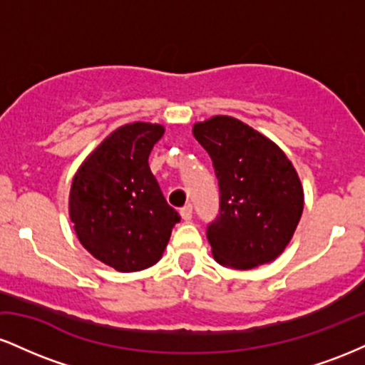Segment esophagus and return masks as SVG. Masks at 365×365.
Here are the masks:
<instances>
[{"label": "esophagus", "instance_id": "1", "mask_svg": "<svg viewBox=\"0 0 365 365\" xmlns=\"http://www.w3.org/2000/svg\"><path fill=\"white\" fill-rule=\"evenodd\" d=\"M180 216H182L183 221H190L192 220V206H190V204L180 209Z\"/></svg>", "mask_w": 365, "mask_h": 365}]
</instances>
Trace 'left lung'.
Listing matches in <instances>:
<instances>
[{"mask_svg":"<svg viewBox=\"0 0 365 365\" xmlns=\"http://www.w3.org/2000/svg\"><path fill=\"white\" fill-rule=\"evenodd\" d=\"M192 133L211 156L220 185V216L207 228L215 259L244 271L274 261L304 211V188L292 161L233 116L199 121Z\"/></svg>","mask_w":365,"mask_h":365,"instance_id":"8db88e82","label":"left lung"}]
</instances>
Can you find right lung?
Returning a JSON list of instances; mask_svg holds the SVG:
<instances>
[{
  "instance_id": "add662e5",
  "label": "right lung",
  "mask_w": 365,
  "mask_h": 365,
  "mask_svg": "<svg viewBox=\"0 0 365 365\" xmlns=\"http://www.w3.org/2000/svg\"><path fill=\"white\" fill-rule=\"evenodd\" d=\"M165 127L133 121L83 159L72 180L68 215L83 249L120 273L156 264L180 221L150 173L149 154Z\"/></svg>"
}]
</instances>
